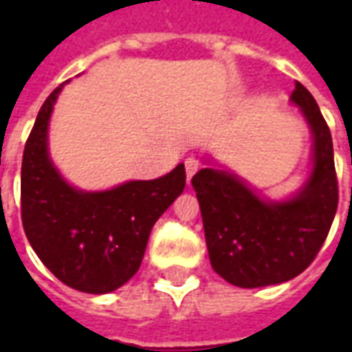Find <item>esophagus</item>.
<instances>
[{"mask_svg": "<svg viewBox=\"0 0 352 352\" xmlns=\"http://www.w3.org/2000/svg\"><path fill=\"white\" fill-rule=\"evenodd\" d=\"M184 168H186V181L190 183V179L196 175V171L199 169V160L198 158H194V156H190V158L184 160Z\"/></svg>", "mask_w": 352, "mask_h": 352, "instance_id": "34e87169", "label": "esophagus"}]
</instances>
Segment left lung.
<instances>
[{"label": "left lung", "instance_id": "8db88e82", "mask_svg": "<svg viewBox=\"0 0 352 352\" xmlns=\"http://www.w3.org/2000/svg\"><path fill=\"white\" fill-rule=\"evenodd\" d=\"M290 101L309 126L311 168L285 199H267L226 169H199L192 186L201 209L213 270L230 285H280L315 260L338 209L332 135L309 90L296 82Z\"/></svg>", "mask_w": 352, "mask_h": 352}]
</instances>
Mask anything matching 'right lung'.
<instances>
[{
	"mask_svg": "<svg viewBox=\"0 0 352 352\" xmlns=\"http://www.w3.org/2000/svg\"><path fill=\"white\" fill-rule=\"evenodd\" d=\"M64 85L45 100L22 156V224L35 254L67 287L107 294L135 275L154 222L184 190V166L153 181L80 190L49 153V124Z\"/></svg>",
	"mask_w": 352,
	"mask_h": 352,
	"instance_id": "add662e5",
	"label": "right lung"
}]
</instances>
